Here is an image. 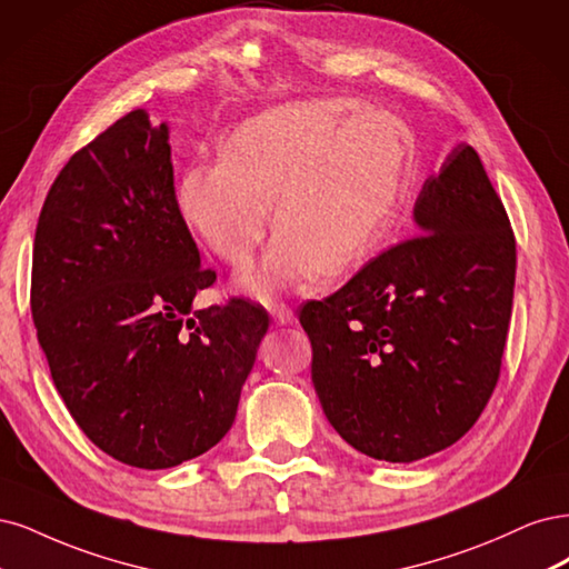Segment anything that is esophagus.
Segmentation results:
<instances>
[{
  "label": "esophagus",
  "instance_id": "34e87169",
  "mask_svg": "<svg viewBox=\"0 0 569 569\" xmlns=\"http://www.w3.org/2000/svg\"><path fill=\"white\" fill-rule=\"evenodd\" d=\"M271 315L277 317L279 323H292V321H296V311H292V307L286 305V302H273L271 305Z\"/></svg>",
  "mask_w": 569,
  "mask_h": 569
}]
</instances>
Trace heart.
<instances>
[{
    "instance_id": "obj_1",
    "label": "heart",
    "mask_w": 569,
    "mask_h": 569,
    "mask_svg": "<svg viewBox=\"0 0 569 569\" xmlns=\"http://www.w3.org/2000/svg\"><path fill=\"white\" fill-rule=\"evenodd\" d=\"M413 162V134L390 111L355 99L283 103L238 124L219 156L187 164L177 206L210 252L246 267L271 203L279 233L243 279L264 296L363 260L390 229Z\"/></svg>"
}]
</instances>
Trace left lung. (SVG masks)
Segmentation results:
<instances>
[{
  "label": "left lung",
  "instance_id": "left-lung-1",
  "mask_svg": "<svg viewBox=\"0 0 569 569\" xmlns=\"http://www.w3.org/2000/svg\"><path fill=\"white\" fill-rule=\"evenodd\" d=\"M418 231L300 307L311 382L347 445L411 463L458 442L501 376L516 236L472 146L416 198Z\"/></svg>",
  "mask_w": 569,
  "mask_h": 569
}]
</instances>
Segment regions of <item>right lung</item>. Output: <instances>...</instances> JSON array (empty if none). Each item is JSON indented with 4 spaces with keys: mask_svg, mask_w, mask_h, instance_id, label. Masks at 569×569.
<instances>
[{
    "mask_svg": "<svg viewBox=\"0 0 569 569\" xmlns=\"http://www.w3.org/2000/svg\"><path fill=\"white\" fill-rule=\"evenodd\" d=\"M214 281L179 214L168 127L139 108L70 156L34 231L30 309L53 385L108 456L162 470L229 432L269 315L241 296L193 309Z\"/></svg>",
    "mask_w": 569,
    "mask_h": 569,
    "instance_id": "obj_1",
    "label": "right lung"
}]
</instances>
